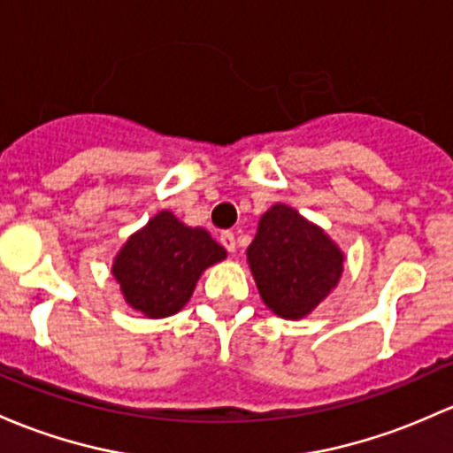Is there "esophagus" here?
<instances>
[{"mask_svg": "<svg viewBox=\"0 0 453 453\" xmlns=\"http://www.w3.org/2000/svg\"><path fill=\"white\" fill-rule=\"evenodd\" d=\"M221 245L226 247L227 251H230V254H234L236 251V236H234V232H230V230H226V232H221Z\"/></svg>", "mask_w": 453, "mask_h": 453, "instance_id": "esophagus-1", "label": "esophagus"}]
</instances>
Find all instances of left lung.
I'll return each mask as SVG.
<instances>
[{"label": "left lung", "mask_w": 453, "mask_h": 453, "mask_svg": "<svg viewBox=\"0 0 453 453\" xmlns=\"http://www.w3.org/2000/svg\"><path fill=\"white\" fill-rule=\"evenodd\" d=\"M247 260L263 302L284 319L306 317L342 273L339 247L284 203L263 214Z\"/></svg>", "instance_id": "8db88e82"}]
</instances>
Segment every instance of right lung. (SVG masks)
<instances>
[{
	"instance_id": "1",
	"label": "right lung",
	"mask_w": 453,
	"mask_h": 453,
	"mask_svg": "<svg viewBox=\"0 0 453 453\" xmlns=\"http://www.w3.org/2000/svg\"><path fill=\"white\" fill-rule=\"evenodd\" d=\"M226 256L206 230L187 227L163 211L123 245L112 275L132 308L160 319L178 312L193 295L202 271Z\"/></svg>"
}]
</instances>
